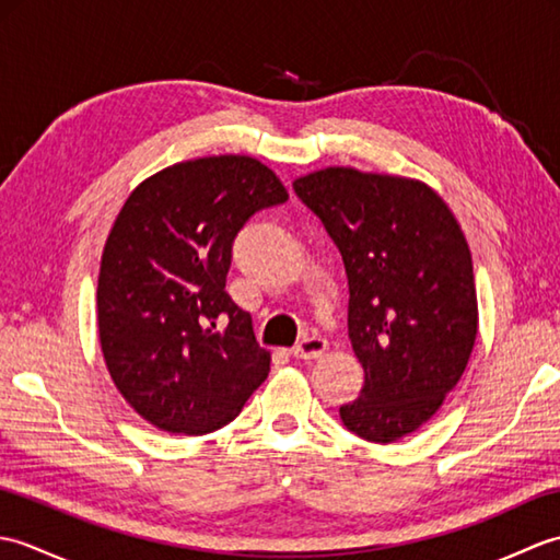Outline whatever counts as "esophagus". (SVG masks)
<instances>
[{"label": "esophagus", "mask_w": 560, "mask_h": 560, "mask_svg": "<svg viewBox=\"0 0 560 560\" xmlns=\"http://www.w3.org/2000/svg\"><path fill=\"white\" fill-rule=\"evenodd\" d=\"M327 351V339L323 337H305L299 341V347H293V355L295 359H303V361H313L319 359Z\"/></svg>", "instance_id": "1"}]
</instances>
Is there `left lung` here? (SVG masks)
<instances>
[{"label":"left lung","instance_id":"1","mask_svg":"<svg viewBox=\"0 0 560 560\" xmlns=\"http://www.w3.org/2000/svg\"><path fill=\"white\" fill-rule=\"evenodd\" d=\"M293 189L339 247L349 279V339L363 365L343 425L395 443L431 421L477 341L469 243L433 187L349 165L301 175Z\"/></svg>","mask_w":560,"mask_h":560}]
</instances>
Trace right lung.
Instances as JSON below:
<instances>
[{
	"instance_id": "right-lung-1",
	"label": "right lung",
	"mask_w": 560,
	"mask_h": 560,
	"mask_svg": "<svg viewBox=\"0 0 560 560\" xmlns=\"http://www.w3.org/2000/svg\"><path fill=\"white\" fill-rule=\"evenodd\" d=\"M287 199L277 173L241 153L173 163L125 199L101 257L98 337L115 387L151 425L211 433L267 380L271 353L225 273L245 221Z\"/></svg>"
}]
</instances>
